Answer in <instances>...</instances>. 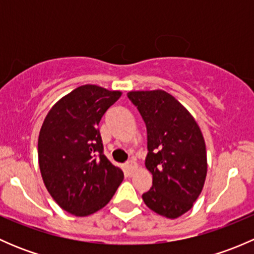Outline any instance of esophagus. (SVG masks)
<instances>
[{
  "label": "esophagus",
  "mask_w": 254,
  "mask_h": 254,
  "mask_svg": "<svg viewBox=\"0 0 254 254\" xmlns=\"http://www.w3.org/2000/svg\"><path fill=\"white\" fill-rule=\"evenodd\" d=\"M136 168H137V163L135 162V161L130 160V161H127V163H125V171H127V172L129 173V175H131V173L134 172V171L136 170Z\"/></svg>",
  "instance_id": "34e87169"
}]
</instances>
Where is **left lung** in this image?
Listing matches in <instances>:
<instances>
[{"mask_svg":"<svg viewBox=\"0 0 254 254\" xmlns=\"http://www.w3.org/2000/svg\"><path fill=\"white\" fill-rule=\"evenodd\" d=\"M127 98L139 111L147 131L145 166L152 187L142 194L152 211L176 219L191 209L206 178V148L198 124L165 91H135Z\"/></svg>","mask_w":254,"mask_h":254,"instance_id":"1","label":"left lung"}]
</instances>
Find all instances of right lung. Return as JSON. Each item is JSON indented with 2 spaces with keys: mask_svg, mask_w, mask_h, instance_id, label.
<instances>
[{
  "mask_svg": "<svg viewBox=\"0 0 254 254\" xmlns=\"http://www.w3.org/2000/svg\"><path fill=\"white\" fill-rule=\"evenodd\" d=\"M122 96L84 84L61 98L48 113L38 140L43 181L61 209L87 216L109 203L124 178L104 156L98 124Z\"/></svg>",
  "mask_w": 254,
  "mask_h": 254,
  "instance_id": "add662e5",
  "label": "right lung"
}]
</instances>
